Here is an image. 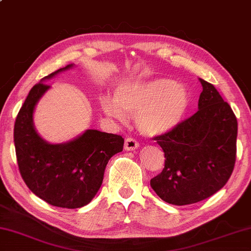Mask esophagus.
Returning <instances> with one entry per match:
<instances>
[{
	"label": "esophagus",
	"instance_id": "34e87169",
	"mask_svg": "<svg viewBox=\"0 0 251 251\" xmlns=\"http://www.w3.org/2000/svg\"><path fill=\"white\" fill-rule=\"evenodd\" d=\"M139 147V144L137 143L133 138H126L125 140V150L126 151H134Z\"/></svg>",
	"mask_w": 251,
	"mask_h": 251
}]
</instances>
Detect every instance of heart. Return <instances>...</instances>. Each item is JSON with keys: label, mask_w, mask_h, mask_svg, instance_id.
Wrapping results in <instances>:
<instances>
[{"label": "heart", "mask_w": 251, "mask_h": 251, "mask_svg": "<svg viewBox=\"0 0 251 251\" xmlns=\"http://www.w3.org/2000/svg\"><path fill=\"white\" fill-rule=\"evenodd\" d=\"M103 111L110 117L123 121L126 113L134 115L139 131L147 137H157L176 128L186 113L189 97L186 88L171 79L123 82L115 99L100 100Z\"/></svg>", "instance_id": "b5f03b06"}]
</instances>
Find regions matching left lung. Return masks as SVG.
<instances>
[{"instance_id": "8db88e82", "label": "left lung", "mask_w": 251, "mask_h": 251, "mask_svg": "<svg viewBox=\"0 0 251 251\" xmlns=\"http://www.w3.org/2000/svg\"><path fill=\"white\" fill-rule=\"evenodd\" d=\"M198 111L170 132L155 137L164 169L151 187L169 204H195L213 196L230 179L237 155L238 122L212 83L199 78Z\"/></svg>"}]
</instances>
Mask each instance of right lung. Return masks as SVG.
I'll return each mask as SVG.
<instances>
[{
    "label": "right lung",
    "instance_id": "right-lung-1",
    "mask_svg": "<svg viewBox=\"0 0 251 251\" xmlns=\"http://www.w3.org/2000/svg\"><path fill=\"white\" fill-rule=\"evenodd\" d=\"M74 64L61 68L35 85L14 123V147L18 166L27 187L50 205L79 208L95 197L112 156L122 151L125 139L119 134L88 129L75 139L50 144L34 126V110L50 89L45 80Z\"/></svg>",
    "mask_w": 251,
    "mask_h": 251
}]
</instances>
